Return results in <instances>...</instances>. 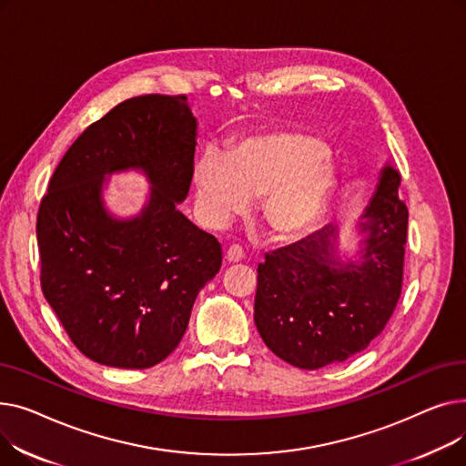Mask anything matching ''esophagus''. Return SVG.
Masks as SVG:
<instances>
[{
	"mask_svg": "<svg viewBox=\"0 0 466 466\" xmlns=\"http://www.w3.org/2000/svg\"><path fill=\"white\" fill-rule=\"evenodd\" d=\"M225 258H227V262H239L241 258H243V251H241V248L239 246H230L228 249H227V253H225Z\"/></svg>",
	"mask_w": 466,
	"mask_h": 466,
	"instance_id": "obj_1",
	"label": "esophagus"
}]
</instances>
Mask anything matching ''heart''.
I'll return each mask as SVG.
<instances>
[{"label": "heart", "instance_id": "obj_1", "mask_svg": "<svg viewBox=\"0 0 466 466\" xmlns=\"http://www.w3.org/2000/svg\"><path fill=\"white\" fill-rule=\"evenodd\" d=\"M327 143L308 132L257 134L230 153L208 147L192 171L196 206L211 227L246 213L261 196L262 218L276 238L304 234L319 217L336 183Z\"/></svg>", "mask_w": 466, "mask_h": 466}]
</instances>
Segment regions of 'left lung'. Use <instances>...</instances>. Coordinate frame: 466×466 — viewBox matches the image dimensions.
Listing matches in <instances>:
<instances>
[{
    "label": "left lung",
    "instance_id": "8db88e82",
    "mask_svg": "<svg viewBox=\"0 0 466 466\" xmlns=\"http://www.w3.org/2000/svg\"><path fill=\"white\" fill-rule=\"evenodd\" d=\"M400 174L387 164L366 206L359 258L338 255V225L264 257L257 272L255 325L272 353L304 370L369 348L402 290L408 208Z\"/></svg>",
    "mask_w": 466,
    "mask_h": 466
}]
</instances>
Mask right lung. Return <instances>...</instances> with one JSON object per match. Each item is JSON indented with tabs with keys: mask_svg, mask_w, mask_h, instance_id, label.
<instances>
[{
	"mask_svg": "<svg viewBox=\"0 0 466 466\" xmlns=\"http://www.w3.org/2000/svg\"><path fill=\"white\" fill-rule=\"evenodd\" d=\"M198 122L187 96H136L73 143L37 213L41 289L76 348L115 369H151L174 351L223 251L177 209L190 188ZM141 168L139 216L103 206L106 175Z\"/></svg>",
	"mask_w": 466,
	"mask_h": 466,
	"instance_id": "obj_1",
	"label": "right lung"
}]
</instances>
